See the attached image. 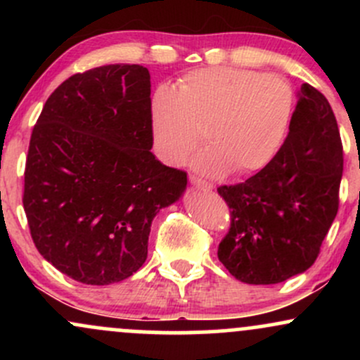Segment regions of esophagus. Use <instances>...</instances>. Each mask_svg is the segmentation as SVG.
<instances>
[{"mask_svg":"<svg viewBox=\"0 0 360 360\" xmlns=\"http://www.w3.org/2000/svg\"><path fill=\"white\" fill-rule=\"evenodd\" d=\"M189 181H191L194 186H198V188L205 189V191H212V189H213L212 183H208V181L201 179V177H198V176H189Z\"/></svg>","mask_w":360,"mask_h":360,"instance_id":"34e87169","label":"esophagus"}]
</instances>
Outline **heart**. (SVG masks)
<instances>
[{
    "label": "heart",
    "instance_id": "heart-1",
    "mask_svg": "<svg viewBox=\"0 0 360 360\" xmlns=\"http://www.w3.org/2000/svg\"><path fill=\"white\" fill-rule=\"evenodd\" d=\"M298 96L286 77L250 69L205 68L188 72L179 89L160 84L150 98L157 155L179 166L200 146L194 167L208 176H252L286 142Z\"/></svg>",
    "mask_w": 360,
    "mask_h": 360
}]
</instances>
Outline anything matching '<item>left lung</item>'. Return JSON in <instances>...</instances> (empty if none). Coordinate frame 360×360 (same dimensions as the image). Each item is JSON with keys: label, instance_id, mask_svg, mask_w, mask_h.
<instances>
[{"label": "left lung", "instance_id": "1", "mask_svg": "<svg viewBox=\"0 0 360 360\" xmlns=\"http://www.w3.org/2000/svg\"><path fill=\"white\" fill-rule=\"evenodd\" d=\"M344 148L332 106L304 82L276 159L245 183L220 186L232 223L218 259L247 284H276L313 266L338 212Z\"/></svg>", "mask_w": 360, "mask_h": 360}]
</instances>
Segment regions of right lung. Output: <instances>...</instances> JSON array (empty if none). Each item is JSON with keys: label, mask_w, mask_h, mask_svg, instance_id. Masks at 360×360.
<instances>
[{"label": "right lung", "mask_w": 360, "mask_h": 360, "mask_svg": "<svg viewBox=\"0 0 360 360\" xmlns=\"http://www.w3.org/2000/svg\"><path fill=\"white\" fill-rule=\"evenodd\" d=\"M150 74L110 64L74 74L45 101L25 166L23 208L35 247L62 274L120 283L147 259L159 210L184 171L152 154Z\"/></svg>", "instance_id": "obj_1"}]
</instances>
